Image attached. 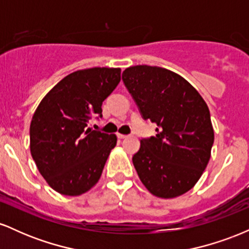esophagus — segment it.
Returning <instances> with one entry per match:
<instances>
[{"label":"esophagus","instance_id":"34e87169","mask_svg":"<svg viewBox=\"0 0 249 249\" xmlns=\"http://www.w3.org/2000/svg\"><path fill=\"white\" fill-rule=\"evenodd\" d=\"M117 137H118L119 139H124V138H126V134H122V133H117Z\"/></svg>","mask_w":249,"mask_h":249}]
</instances>
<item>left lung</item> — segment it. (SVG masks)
Returning <instances> with one entry per match:
<instances>
[{
  "mask_svg": "<svg viewBox=\"0 0 249 249\" xmlns=\"http://www.w3.org/2000/svg\"><path fill=\"white\" fill-rule=\"evenodd\" d=\"M122 79L156 136L142 138L132 161L142 182L159 198L190 191L211 158L214 131L207 104L181 76L159 67L136 65Z\"/></svg>",
  "mask_w": 249,
  "mask_h": 249,
  "instance_id": "obj_1",
  "label": "left lung"
}]
</instances>
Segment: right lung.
<instances>
[{
  "label": "right lung",
  "instance_id": "add662e5",
  "mask_svg": "<svg viewBox=\"0 0 249 249\" xmlns=\"http://www.w3.org/2000/svg\"><path fill=\"white\" fill-rule=\"evenodd\" d=\"M121 82L119 68L70 73L42 99L30 124V152L51 188L79 196L97 184L117 137L91 130L102 104Z\"/></svg>",
  "mask_w": 249,
  "mask_h": 249
}]
</instances>
